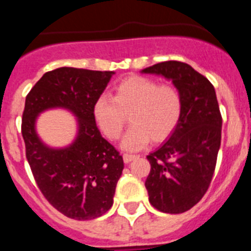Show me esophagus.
I'll use <instances>...</instances> for the list:
<instances>
[{"label": "esophagus", "mask_w": 251, "mask_h": 251, "mask_svg": "<svg viewBox=\"0 0 251 251\" xmlns=\"http://www.w3.org/2000/svg\"><path fill=\"white\" fill-rule=\"evenodd\" d=\"M138 158V156L137 154H129V153H124L123 154V161L126 162V163H129V162H132L133 159Z\"/></svg>", "instance_id": "obj_1"}]
</instances>
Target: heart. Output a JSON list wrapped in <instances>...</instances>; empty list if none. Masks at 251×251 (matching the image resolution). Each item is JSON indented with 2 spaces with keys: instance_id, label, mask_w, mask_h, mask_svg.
<instances>
[{
  "instance_id": "b5f03b06",
  "label": "heart",
  "mask_w": 251,
  "mask_h": 251,
  "mask_svg": "<svg viewBox=\"0 0 251 251\" xmlns=\"http://www.w3.org/2000/svg\"><path fill=\"white\" fill-rule=\"evenodd\" d=\"M93 115L110 141L122 136L129 117L133 126L122 145L126 150H139L150 141L159 143L172 134L182 115V97L176 86L133 75L115 86L113 98L100 95Z\"/></svg>"
}]
</instances>
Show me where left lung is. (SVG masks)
Listing matches in <instances>:
<instances>
[{
	"label": "left lung",
	"mask_w": 251,
	"mask_h": 251,
	"mask_svg": "<svg viewBox=\"0 0 251 251\" xmlns=\"http://www.w3.org/2000/svg\"><path fill=\"white\" fill-rule=\"evenodd\" d=\"M171 79L182 97V115L170 139L147 159L146 188L151 205L166 214L194 207L211 183L221 145V118L214 85L181 61H165L143 70Z\"/></svg>",
	"instance_id": "obj_1"
}]
</instances>
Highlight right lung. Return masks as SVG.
<instances>
[{"instance_id":"add662e5","label":"right lung","mask_w":251,"mask_h":251,"mask_svg":"<svg viewBox=\"0 0 251 251\" xmlns=\"http://www.w3.org/2000/svg\"><path fill=\"white\" fill-rule=\"evenodd\" d=\"M114 72L59 68L45 73L28 92L21 133L26 158L37 187L66 217L92 220L113 205L115 186L123 171V157L97 127L93 105ZM61 106L78 117L79 133L63 150L46 148L34 132L39 112Z\"/></svg>"}]
</instances>
